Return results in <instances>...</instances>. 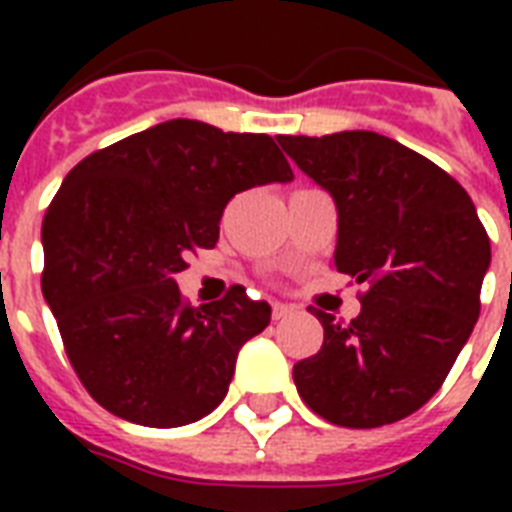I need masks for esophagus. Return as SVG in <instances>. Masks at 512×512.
Wrapping results in <instances>:
<instances>
[{
    "label": "esophagus",
    "mask_w": 512,
    "mask_h": 512,
    "mask_svg": "<svg viewBox=\"0 0 512 512\" xmlns=\"http://www.w3.org/2000/svg\"><path fill=\"white\" fill-rule=\"evenodd\" d=\"M289 313H292V305H284V303H273V321H281V319H287Z\"/></svg>",
    "instance_id": "obj_1"
}]
</instances>
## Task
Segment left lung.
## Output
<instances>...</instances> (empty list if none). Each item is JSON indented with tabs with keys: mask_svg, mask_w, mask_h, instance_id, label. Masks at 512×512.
<instances>
[{
	"mask_svg": "<svg viewBox=\"0 0 512 512\" xmlns=\"http://www.w3.org/2000/svg\"><path fill=\"white\" fill-rule=\"evenodd\" d=\"M337 204L335 265L358 284L350 324L311 308L316 356L292 369L297 393L340 428H380L444 385L481 313L492 263L468 191L438 164L369 130L276 138Z\"/></svg>",
	"mask_w": 512,
	"mask_h": 512,
	"instance_id": "1",
	"label": "left lung"
}]
</instances>
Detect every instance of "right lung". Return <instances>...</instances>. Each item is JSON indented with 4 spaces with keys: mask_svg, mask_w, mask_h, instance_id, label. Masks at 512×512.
<instances>
[{
    "mask_svg": "<svg viewBox=\"0 0 512 512\" xmlns=\"http://www.w3.org/2000/svg\"><path fill=\"white\" fill-rule=\"evenodd\" d=\"M271 135L172 119L100 148L68 172L42 223V292L95 401L146 428L207 417L271 305L233 284L191 308L175 284L212 249L236 193L289 183Z\"/></svg>",
    "mask_w": 512,
    "mask_h": 512,
    "instance_id": "right-lung-1",
    "label": "right lung"
}]
</instances>
